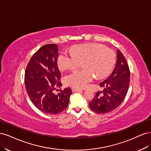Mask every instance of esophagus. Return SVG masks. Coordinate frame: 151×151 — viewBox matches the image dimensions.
<instances>
[{
	"instance_id": "34e87169",
	"label": "esophagus",
	"mask_w": 151,
	"mask_h": 151,
	"mask_svg": "<svg viewBox=\"0 0 151 151\" xmlns=\"http://www.w3.org/2000/svg\"><path fill=\"white\" fill-rule=\"evenodd\" d=\"M80 90H81L80 89L75 88V87H72V91H73V92H77V91H79Z\"/></svg>"
}]
</instances>
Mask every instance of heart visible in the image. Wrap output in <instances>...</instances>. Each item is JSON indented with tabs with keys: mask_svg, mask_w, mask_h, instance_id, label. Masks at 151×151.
<instances>
[{
	"mask_svg": "<svg viewBox=\"0 0 151 151\" xmlns=\"http://www.w3.org/2000/svg\"><path fill=\"white\" fill-rule=\"evenodd\" d=\"M116 62V54L104 45L91 43L77 45L71 48V53L62 52L57 59L61 70H73L81 63L84 68L67 75L65 83L72 87L83 88L93 80L101 79L109 75Z\"/></svg>",
	"mask_w": 151,
	"mask_h": 151,
	"instance_id": "b5f03b06",
	"label": "heart"
}]
</instances>
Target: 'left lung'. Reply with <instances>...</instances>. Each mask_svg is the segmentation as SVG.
<instances>
[{"label": "left lung", "instance_id": "left-lung-1", "mask_svg": "<svg viewBox=\"0 0 151 151\" xmlns=\"http://www.w3.org/2000/svg\"><path fill=\"white\" fill-rule=\"evenodd\" d=\"M130 73L125 57L117 50V60L112 74L99 84L103 90L98 91L89 107L94 112L104 114L117 108L124 100L129 90Z\"/></svg>", "mask_w": 151, "mask_h": 151}]
</instances>
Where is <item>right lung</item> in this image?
<instances>
[{"instance_id":"right-lung-1","label":"right lung","mask_w":151,"mask_h":151,"mask_svg":"<svg viewBox=\"0 0 151 151\" xmlns=\"http://www.w3.org/2000/svg\"><path fill=\"white\" fill-rule=\"evenodd\" d=\"M58 46L48 44L41 47L29 60L26 68L24 84L31 102L39 110L50 115H57L68 106L72 94L70 88L55 94L60 88L61 74L58 69Z\"/></svg>"}]
</instances>
